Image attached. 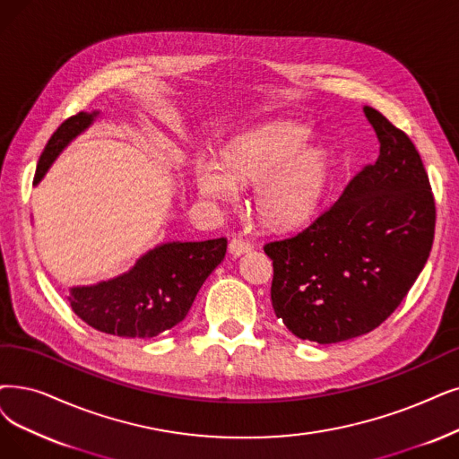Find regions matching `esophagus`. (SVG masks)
<instances>
[{"label": "esophagus", "mask_w": 459, "mask_h": 459, "mask_svg": "<svg viewBox=\"0 0 459 459\" xmlns=\"http://www.w3.org/2000/svg\"><path fill=\"white\" fill-rule=\"evenodd\" d=\"M250 248H252L250 243L245 241V239H241V237H237V239H231V241H230V254H233V255H241V254L248 252Z\"/></svg>", "instance_id": "1"}]
</instances>
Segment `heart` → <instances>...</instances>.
Here are the masks:
<instances>
[{
	"mask_svg": "<svg viewBox=\"0 0 459 459\" xmlns=\"http://www.w3.org/2000/svg\"><path fill=\"white\" fill-rule=\"evenodd\" d=\"M308 130L296 122H269L237 135L224 151V166L197 160V192L218 204H235L241 182H260L258 209L271 226H299L324 195L332 160L320 144H303Z\"/></svg>",
	"mask_w": 459,
	"mask_h": 459,
	"instance_id": "heart-1",
	"label": "heart"
}]
</instances>
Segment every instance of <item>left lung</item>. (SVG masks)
Segmentation results:
<instances>
[{"instance_id": "1", "label": "left lung", "mask_w": 459, "mask_h": 459, "mask_svg": "<svg viewBox=\"0 0 459 459\" xmlns=\"http://www.w3.org/2000/svg\"><path fill=\"white\" fill-rule=\"evenodd\" d=\"M380 143L335 204L301 233L264 247L271 301L290 332L332 344L373 332L405 299L435 235V199L416 146L373 107Z\"/></svg>"}]
</instances>
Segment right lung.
I'll return each mask as SVG.
<instances>
[{
  "label": "right lung",
  "instance_id": "add662e5",
  "mask_svg": "<svg viewBox=\"0 0 459 459\" xmlns=\"http://www.w3.org/2000/svg\"><path fill=\"white\" fill-rule=\"evenodd\" d=\"M100 113H79L67 118L48 139L39 158L33 185H39L52 161L82 134ZM224 237L197 243H163L135 265L94 286L69 290L73 313L107 335L151 339L186 318L188 310L209 274L224 260Z\"/></svg>",
  "mask_w": 459,
  "mask_h": 459
}]
</instances>
